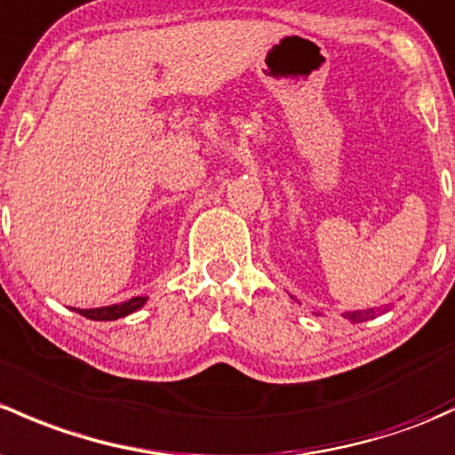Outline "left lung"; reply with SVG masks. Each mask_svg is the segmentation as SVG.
<instances>
[{"mask_svg": "<svg viewBox=\"0 0 455 455\" xmlns=\"http://www.w3.org/2000/svg\"><path fill=\"white\" fill-rule=\"evenodd\" d=\"M375 309H357V312H347L344 318H348L351 323H364V320L375 318Z\"/></svg>", "mask_w": 455, "mask_h": 455, "instance_id": "obj_1", "label": "left lung"}]
</instances>
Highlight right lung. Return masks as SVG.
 Returning <instances> with one entry per match:
<instances>
[{
  "label": "right lung",
  "instance_id": "obj_1",
  "mask_svg": "<svg viewBox=\"0 0 455 455\" xmlns=\"http://www.w3.org/2000/svg\"><path fill=\"white\" fill-rule=\"evenodd\" d=\"M146 296H135V299L126 300L122 305H108V307H95V309H74V312L83 314L84 318L91 320H117L124 318V315L137 312L143 303H146Z\"/></svg>",
  "mask_w": 455,
  "mask_h": 455
}]
</instances>
